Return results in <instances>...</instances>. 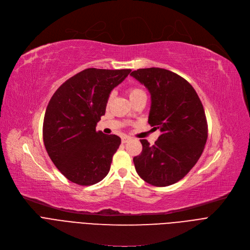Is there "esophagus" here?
<instances>
[{"label": "esophagus", "instance_id": "obj_1", "mask_svg": "<svg viewBox=\"0 0 250 250\" xmlns=\"http://www.w3.org/2000/svg\"><path fill=\"white\" fill-rule=\"evenodd\" d=\"M129 140H130V138H129V137H126V136H125V137H123V138H122V142H123L124 144L127 143Z\"/></svg>", "mask_w": 250, "mask_h": 250}]
</instances>
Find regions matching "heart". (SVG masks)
<instances>
[{
	"label": "heart",
	"mask_w": 250,
	"mask_h": 250,
	"mask_svg": "<svg viewBox=\"0 0 250 250\" xmlns=\"http://www.w3.org/2000/svg\"><path fill=\"white\" fill-rule=\"evenodd\" d=\"M127 93H128V96H129L130 101H132V99H135L136 97H138V96H140L142 94H146L143 89L138 88V87H131V88H129Z\"/></svg>",
	"instance_id": "1"
}]
</instances>
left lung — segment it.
Instances as JSON below:
<instances>
[{"label":"left lung","mask_w":250,"mask_h":250,"mask_svg":"<svg viewBox=\"0 0 250 250\" xmlns=\"http://www.w3.org/2000/svg\"><path fill=\"white\" fill-rule=\"evenodd\" d=\"M130 75L151 94L148 124L161 130L149 146L134 158L136 171L148 184L166 187L184 178L201 157L207 141V122L202 103L190 83L163 68H143Z\"/></svg>","instance_id":"8db88e82"}]
</instances>
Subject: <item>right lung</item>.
Masks as SVG:
<instances>
[{
	"instance_id": "1",
	"label": "right lung",
	"mask_w": 250,
	"mask_h": 250,
	"mask_svg": "<svg viewBox=\"0 0 250 250\" xmlns=\"http://www.w3.org/2000/svg\"><path fill=\"white\" fill-rule=\"evenodd\" d=\"M130 69L87 68L55 91L46 108L43 141L56 168L69 181L90 186L109 172L121 138L96 131L111 90Z\"/></svg>"
}]
</instances>
